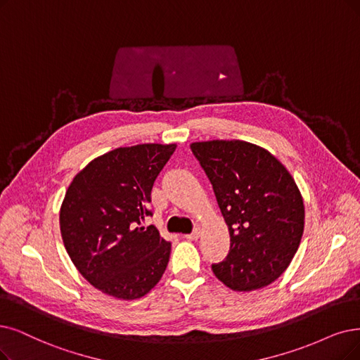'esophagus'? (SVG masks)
Here are the masks:
<instances>
[{
	"label": "esophagus",
	"mask_w": 360,
	"mask_h": 360,
	"mask_svg": "<svg viewBox=\"0 0 360 360\" xmlns=\"http://www.w3.org/2000/svg\"><path fill=\"white\" fill-rule=\"evenodd\" d=\"M199 236H200V230H199V229H196L195 232H192V233H189V235H186L184 238H186V239H189V240H196Z\"/></svg>",
	"instance_id": "esophagus-1"
}]
</instances>
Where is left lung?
I'll use <instances>...</instances> for the list:
<instances>
[{
	"label": "left lung",
	"instance_id": "1",
	"mask_svg": "<svg viewBox=\"0 0 360 360\" xmlns=\"http://www.w3.org/2000/svg\"><path fill=\"white\" fill-rule=\"evenodd\" d=\"M229 227L230 250L214 275L233 291L275 282L295 255L304 204L292 176L269 150L242 140L192 143Z\"/></svg>",
	"mask_w": 360,
	"mask_h": 360
}]
</instances>
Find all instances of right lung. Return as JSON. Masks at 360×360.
Returning a JSON list of instances; mask_svg holds the SVG:
<instances>
[{
    "label": "right lung",
    "instance_id": "add662e5",
    "mask_svg": "<svg viewBox=\"0 0 360 360\" xmlns=\"http://www.w3.org/2000/svg\"><path fill=\"white\" fill-rule=\"evenodd\" d=\"M176 145L145 143L96 158L72 180L60 207L65 248L94 288L120 300L146 295L167 269L171 243L143 226L153 183Z\"/></svg>",
    "mask_w": 360,
    "mask_h": 360
}]
</instances>
